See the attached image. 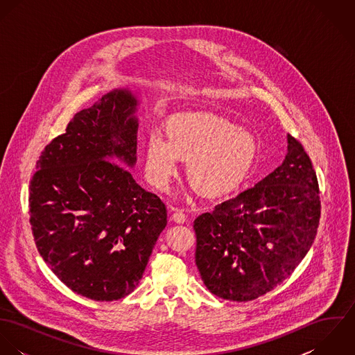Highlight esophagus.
I'll list each match as a JSON object with an SVG mask.
<instances>
[{
  "label": "esophagus",
  "instance_id": "34e87169",
  "mask_svg": "<svg viewBox=\"0 0 355 355\" xmlns=\"http://www.w3.org/2000/svg\"><path fill=\"white\" fill-rule=\"evenodd\" d=\"M172 218H173V221L178 223V224H183V223H186L187 216H186V213H184L183 210L175 209V210H173V214H172Z\"/></svg>",
  "mask_w": 355,
  "mask_h": 355
}]
</instances>
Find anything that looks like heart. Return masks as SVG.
Returning a JSON list of instances; mask_svg holds the SVG:
<instances>
[{
    "mask_svg": "<svg viewBox=\"0 0 355 355\" xmlns=\"http://www.w3.org/2000/svg\"><path fill=\"white\" fill-rule=\"evenodd\" d=\"M258 150L252 131L211 113H186L166 123V137L149 134L145 144V175L158 190H166L187 159V178L203 196L231 191L248 175Z\"/></svg>",
    "mask_w": 355,
    "mask_h": 355,
    "instance_id": "heart-1",
    "label": "heart"
}]
</instances>
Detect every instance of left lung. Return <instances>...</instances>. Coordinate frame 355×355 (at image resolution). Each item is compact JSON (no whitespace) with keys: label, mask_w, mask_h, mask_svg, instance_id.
Masks as SVG:
<instances>
[{"label":"left lung","mask_w":355,"mask_h":355,"mask_svg":"<svg viewBox=\"0 0 355 355\" xmlns=\"http://www.w3.org/2000/svg\"><path fill=\"white\" fill-rule=\"evenodd\" d=\"M284 161L254 187L194 221L196 263L218 298L248 302L283 283L310 250L320 221L317 176L287 135Z\"/></svg>","instance_id":"obj_1"}]
</instances>
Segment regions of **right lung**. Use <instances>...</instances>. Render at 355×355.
<instances>
[{"instance_id":"add662e5","label":"right lung","mask_w":355,"mask_h":355,"mask_svg":"<svg viewBox=\"0 0 355 355\" xmlns=\"http://www.w3.org/2000/svg\"><path fill=\"white\" fill-rule=\"evenodd\" d=\"M138 106L130 89H116L78 112L30 183L38 252L67 287L94 301L134 291L166 225L165 205L125 169L137 164Z\"/></svg>"}]
</instances>
